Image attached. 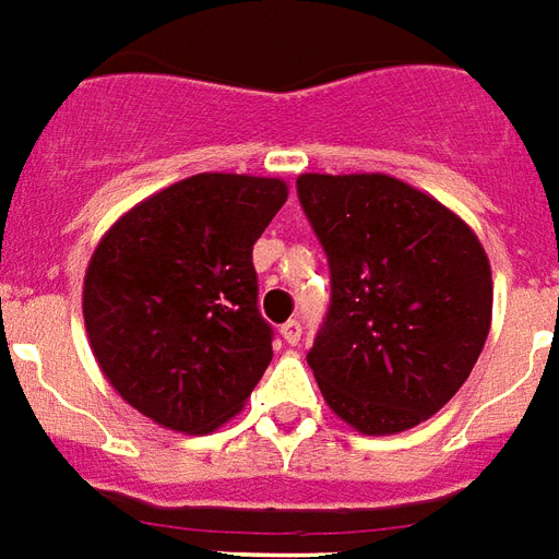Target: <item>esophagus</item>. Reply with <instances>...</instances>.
Listing matches in <instances>:
<instances>
[{"label": "esophagus", "mask_w": 559, "mask_h": 559, "mask_svg": "<svg viewBox=\"0 0 559 559\" xmlns=\"http://www.w3.org/2000/svg\"><path fill=\"white\" fill-rule=\"evenodd\" d=\"M281 334H284V341L296 346V343L301 341V322L299 320H287L284 325H281Z\"/></svg>", "instance_id": "obj_1"}]
</instances>
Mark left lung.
<instances>
[{
  "mask_svg": "<svg viewBox=\"0 0 559 559\" xmlns=\"http://www.w3.org/2000/svg\"><path fill=\"white\" fill-rule=\"evenodd\" d=\"M296 192L332 275L308 353L325 403L364 436L417 427L483 353L486 251L448 206L388 175H301Z\"/></svg>",
  "mask_w": 559,
  "mask_h": 559,
  "instance_id": "obj_1",
  "label": "left lung"
}]
</instances>
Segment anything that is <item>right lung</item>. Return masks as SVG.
<instances>
[{"instance_id": "right-lung-1", "label": "right lung", "mask_w": 559, "mask_h": 559, "mask_svg": "<svg viewBox=\"0 0 559 559\" xmlns=\"http://www.w3.org/2000/svg\"><path fill=\"white\" fill-rule=\"evenodd\" d=\"M287 201L275 177L195 175L132 206L100 239L82 313L111 388L177 432H213L272 361L254 242Z\"/></svg>"}]
</instances>
